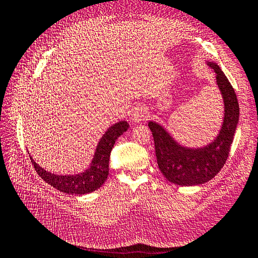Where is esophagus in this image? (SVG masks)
Returning a JSON list of instances; mask_svg holds the SVG:
<instances>
[{"label":"esophagus","instance_id":"1","mask_svg":"<svg viewBox=\"0 0 258 258\" xmlns=\"http://www.w3.org/2000/svg\"><path fill=\"white\" fill-rule=\"evenodd\" d=\"M145 118H146V112L143 107L134 108V111L132 113V117H131V119H132L134 123L143 122V120H145Z\"/></svg>","mask_w":258,"mask_h":258}]
</instances>
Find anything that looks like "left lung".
<instances>
[{
	"mask_svg": "<svg viewBox=\"0 0 258 258\" xmlns=\"http://www.w3.org/2000/svg\"><path fill=\"white\" fill-rule=\"evenodd\" d=\"M216 73V83L224 102V120L217 138L200 149H188L175 141L167 131L149 122L155 144L158 168L171 183L182 186L204 184L221 171L225 164L239 116L237 96L233 86L216 63L208 62Z\"/></svg>",
	"mask_w": 258,
	"mask_h": 258,
	"instance_id": "1",
	"label": "left lung"
}]
</instances>
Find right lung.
<instances>
[{"instance_id":"1","label":"right lung","mask_w":258,"mask_h":258,"mask_svg":"<svg viewBox=\"0 0 258 258\" xmlns=\"http://www.w3.org/2000/svg\"><path fill=\"white\" fill-rule=\"evenodd\" d=\"M128 124L126 120L112 125L102 139L98 142L96 151L91 166L85 172L76 175H56L51 172H46L41 166H38L34 160L30 156L31 162L34 165L35 171L43 180L50 184L53 187L67 194L83 195L100 188L105 182L108 175V162L111 151L120 135L126 132Z\"/></svg>"}]
</instances>
